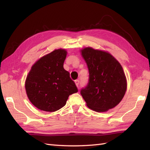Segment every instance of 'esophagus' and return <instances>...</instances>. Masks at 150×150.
Returning <instances> with one entry per match:
<instances>
[{
  "label": "esophagus",
  "mask_w": 150,
  "mask_h": 150,
  "mask_svg": "<svg viewBox=\"0 0 150 150\" xmlns=\"http://www.w3.org/2000/svg\"><path fill=\"white\" fill-rule=\"evenodd\" d=\"M75 82L76 86H77V87H79V82H80V81H79V80H75Z\"/></svg>",
  "instance_id": "34e87169"
}]
</instances>
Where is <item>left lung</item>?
<instances>
[{"instance_id": "obj_1", "label": "left lung", "mask_w": 150, "mask_h": 150, "mask_svg": "<svg viewBox=\"0 0 150 150\" xmlns=\"http://www.w3.org/2000/svg\"><path fill=\"white\" fill-rule=\"evenodd\" d=\"M89 79L81 94L88 108L103 112L115 107L126 93L127 82L120 63L107 52L86 47L81 50Z\"/></svg>"}]
</instances>
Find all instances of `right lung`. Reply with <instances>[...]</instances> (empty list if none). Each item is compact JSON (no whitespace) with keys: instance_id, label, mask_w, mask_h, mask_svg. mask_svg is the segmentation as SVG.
I'll return each instance as SVG.
<instances>
[{"instance_id":"right-lung-1","label":"right lung","mask_w":150,"mask_h":150,"mask_svg":"<svg viewBox=\"0 0 150 150\" xmlns=\"http://www.w3.org/2000/svg\"><path fill=\"white\" fill-rule=\"evenodd\" d=\"M67 52L59 49L42 57L31 67L25 88L30 102L40 110L53 112L64 106L78 89L63 64Z\"/></svg>"}]
</instances>
